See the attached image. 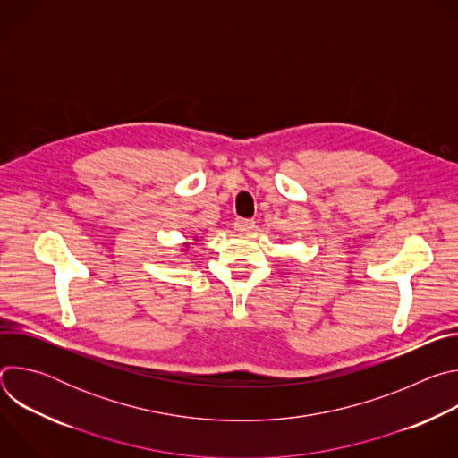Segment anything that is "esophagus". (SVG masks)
Returning <instances> with one entry per match:
<instances>
[{
    "mask_svg": "<svg viewBox=\"0 0 458 458\" xmlns=\"http://www.w3.org/2000/svg\"><path fill=\"white\" fill-rule=\"evenodd\" d=\"M233 226H235V230H237V232H250V230L255 226V223H253L251 219L237 217V219H235V223H233Z\"/></svg>",
    "mask_w": 458,
    "mask_h": 458,
    "instance_id": "1",
    "label": "esophagus"
}]
</instances>
